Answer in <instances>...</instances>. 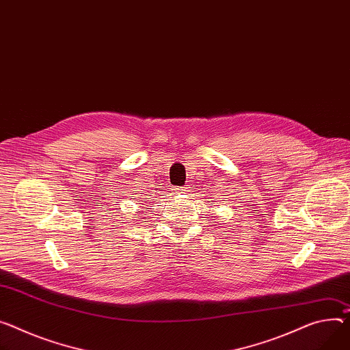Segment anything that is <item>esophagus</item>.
<instances>
[{
	"label": "esophagus",
	"mask_w": 350,
	"mask_h": 350,
	"mask_svg": "<svg viewBox=\"0 0 350 350\" xmlns=\"http://www.w3.org/2000/svg\"><path fill=\"white\" fill-rule=\"evenodd\" d=\"M186 191H187V187H185V186H178V187H175V193H176V195H183V193H186Z\"/></svg>",
	"instance_id": "34e87169"
}]
</instances>
